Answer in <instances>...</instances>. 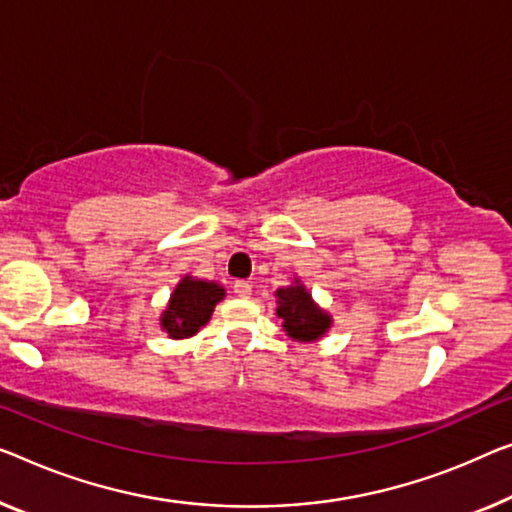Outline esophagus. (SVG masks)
I'll return each instance as SVG.
<instances>
[{
	"mask_svg": "<svg viewBox=\"0 0 512 512\" xmlns=\"http://www.w3.org/2000/svg\"><path fill=\"white\" fill-rule=\"evenodd\" d=\"M234 292H236V296H241V299H248V296L253 294V285H250L248 280H236Z\"/></svg>",
	"mask_w": 512,
	"mask_h": 512,
	"instance_id": "obj_1",
	"label": "esophagus"
}]
</instances>
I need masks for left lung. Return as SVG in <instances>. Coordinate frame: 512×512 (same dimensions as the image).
<instances>
[{
	"instance_id": "8db88e82",
	"label": "left lung",
	"mask_w": 512,
	"mask_h": 512,
	"mask_svg": "<svg viewBox=\"0 0 512 512\" xmlns=\"http://www.w3.org/2000/svg\"><path fill=\"white\" fill-rule=\"evenodd\" d=\"M278 317L282 319L285 331L292 335L294 340L310 342L322 338V333L329 329L331 319L324 315L322 310L312 303L310 294L305 287L292 285L285 289H278Z\"/></svg>"
}]
</instances>
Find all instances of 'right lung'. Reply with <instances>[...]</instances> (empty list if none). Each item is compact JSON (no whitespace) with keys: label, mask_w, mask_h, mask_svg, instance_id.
<instances>
[{"label":"right lung","mask_w":512,"mask_h":512,"mask_svg":"<svg viewBox=\"0 0 512 512\" xmlns=\"http://www.w3.org/2000/svg\"><path fill=\"white\" fill-rule=\"evenodd\" d=\"M225 296V289L216 285V282H204L183 278L179 287L174 289L172 301L167 305L163 322V329L172 335V338H188L200 331V326L209 322L216 303Z\"/></svg>","instance_id":"add662e5"}]
</instances>
